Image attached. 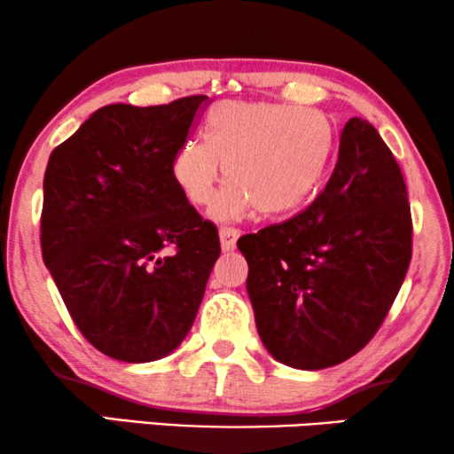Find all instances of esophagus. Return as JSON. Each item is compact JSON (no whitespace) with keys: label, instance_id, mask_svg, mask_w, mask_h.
I'll use <instances>...</instances> for the list:
<instances>
[{"label":"esophagus","instance_id":"1","mask_svg":"<svg viewBox=\"0 0 454 454\" xmlns=\"http://www.w3.org/2000/svg\"><path fill=\"white\" fill-rule=\"evenodd\" d=\"M239 235H241L239 229H235V227H221L219 229V238H221L223 252H231L233 247H235V244H238Z\"/></svg>","mask_w":454,"mask_h":454}]
</instances>
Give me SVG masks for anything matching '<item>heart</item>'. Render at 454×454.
Segmentation results:
<instances>
[{"label":"heart","mask_w":454,"mask_h":454,"mask_svg":"<svg viewBox=\"0 0 454 454\" xmlns=\"http://www.w3.org/2000/svg\"><path fill=\"white\" fill-rule=\"evenodd\" d=\"M337 153V128L325 111L270 101H223L207 140L190 138L171 160L173 182L192 207L207 208L228 169L232 182L210 215L239 221L260 210L283 216L303 207Z\"/></svg>","instance_id":"heart-1"}]
</instances>
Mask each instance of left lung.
<instances>
[{"mask_svg":"<svg viewBox=\"0 0 454 454\" xmlns=\"http://www.w3.org/2000/svg\"><path fill=\"white\" fill-rule=\"evenodd\" d=\"M411 233L399 163L372 123L351 117L316 200L238 241L270 356L297 370H322L362 351L407 275Z\"/></svg>","mask_w":454,"mask_h":454,"instance_id":"1","label":"left lung"}]
</instances>
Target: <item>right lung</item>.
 Returning a JSON list of instances; mask_svg holds the SVG:
<instances>
[{
  "mask_svg": "<svg viewBox=\"0 0 454 454\" xmlns=\"http://www.w3.org/2000/svg\"><path fill=\"white\" fill-rule=\"evenodd\" d=\"M207 98L107 105L49 157L43 260L78 331L120 362L177 349L221 254L216 227L171 176Z\"/></svg>",
  "mask_w": 454,
  "mask_h": 454,
  "instance_id": "add662e5",
  "label": "right lung"
}]
</instances>
